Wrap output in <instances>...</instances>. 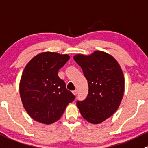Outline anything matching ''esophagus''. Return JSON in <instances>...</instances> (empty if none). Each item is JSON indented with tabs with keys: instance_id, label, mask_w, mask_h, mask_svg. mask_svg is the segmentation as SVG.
<instances>
[{
	"instance_id": "34e87169",
	"label": "esophagus",
	"mask_w": 148,
	"mask_h": 148,
	"mask_svg": "<svg viewBox=\"0 0 148 148\" xmlns=\"http://www.w3.org/2000/svg\"><path fill=\"white\" fill-rule=\"evenodd\" d=\"M72 93L74 95H77V90H74V91H72Z\"/></svg>"
}]
</instances>
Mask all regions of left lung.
Wrapping results in <instances>:
<instances>
[{
	"mask_svg": "<svg viewBox=\"0 0 148 148\" xmlns=\"http://www.w3.org/2000/svg\"><path fill=\"white\" fill-rule=\"evenodd\" d=\"M74 59L81 66L89 86L87 97L77 102V107L88 122L100 124L119 107L124 92L122 69L112 56L103 51L77 54Z\"/></svg>",
	"mask_w": 148,
	"mask_h": 148,
	"instance_id": "8db88e82",
	"label": "left lung"
}]
</instances>
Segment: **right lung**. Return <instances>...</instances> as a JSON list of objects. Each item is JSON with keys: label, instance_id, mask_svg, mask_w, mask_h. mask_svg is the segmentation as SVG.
I'll return each mask as SVG.
<instances>
[{"label": "right lung", "instance_id": "obj_1", "mask_svg": "<svg viewBox=\"0 0 148 148\" xmlns=\"http://www.w3.org/2000/svg\"><path fill=\"white\" fill-rule=\"evenodd\" d=\"M68 54L43 52L26 65L19 82L21 102L34 121L51 124L58 121L75 96L58 77V70L68 61Z\"/></svg>", "mask_w": 148, "mask_h": 148}]
</instances>
